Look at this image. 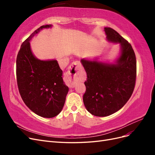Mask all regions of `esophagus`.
I'll list each match as a JSON object with an SVG mask.
<instances>
[{"label": "esophagus", "instance_id": "1", "mask_svg": "<svg viewBox=\"0 0 155 155\" xmlns=\"http://www.w3.org/2000/svg\"><path fill=\"white\" fill-rule=\"evenodd\" d=\"M79 72V63L74 61L70 65L66 75V83L70 88H73L76 83L77 76Z\"/></svg>", "mask_w": 155, "mask_h": 155}]
</instances>
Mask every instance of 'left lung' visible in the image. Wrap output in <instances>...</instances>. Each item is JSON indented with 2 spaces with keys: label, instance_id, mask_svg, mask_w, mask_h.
Listing matches in <instances>:
<instances>
[{
  "label": "left lung",
  "instance_id": "obj_1",
  "mask_svg": "<svg viewBox=\"0 0 155 155\" xmlns=\"http://www.w3.org/2000/svg\"><path fill=\"white\" fill-rule=\"evenodd\" d=\"M108 41L120 43L116 64L82 59L87 72L83 103L94 116L104 117L119 110L129 100L137 78V59L132 46L111 28H105Z\"/></svg>",
  "mask_w": 155,
  "mask_h": 155
}]
</instances>
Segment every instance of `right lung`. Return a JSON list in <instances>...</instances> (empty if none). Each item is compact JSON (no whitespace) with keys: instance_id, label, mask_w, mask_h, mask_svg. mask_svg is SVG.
<instances>
[{"instance_id":"add662e5","label":"right lung","mask_w":155,"mask_h":155,"mask_svg":"<svg viewBox=\"0 0 155 155\" xmlns=\"http://www.w3.org/2000/svg\"><path fill=\"white\" fill-rule=\"evenodd\" d=\"M42 26L23 42L16 61L17 82L23 101L29 109L44 118L58 115L64 106L68 87L63 80V71L56 60L41 61L33 55L30 41Z\"/></svg>"}]
</instances>
